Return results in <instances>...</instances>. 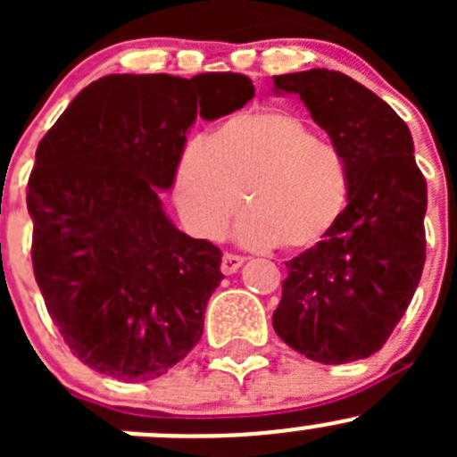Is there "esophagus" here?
<instances>
[{"instance_id":"obj_1","label":"esophagus","mask_w":457,"mask_h":457,"mask_svg":"<svg viewBox=\"0 0 457 457\" xmlns=\"http://www.w3.org/2000/svg\"><path fill=\"white\" fill-rule=\"evenodd\" d=\"M243 261H245L243 256L232 254V252H225L223 261H220V271H223V274H234V271H238V267L243 265Z\"/></svg>"}]
</instances>
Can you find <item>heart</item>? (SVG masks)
<instances>
[{
	"mask_svg": "<svg viewBox=\"0 0 457 457\" xmlns=\"http://www.w3.org/2000/svg\"><path fill=\"white\" fill-rule=\"evenodd\" d=\"M172 195L196 237H220L245 199L250 214L238 223L241 241L301 252L336 228L349 201V179L340 152L316 139L301 117L262 110L234 114L212 139L187 141Z\"/></svg>",
	"mask_w": 457,
	"mask_h": 457,
	"instance_id": "b5f03b06",
	"label": "heart"
}]
</instances>
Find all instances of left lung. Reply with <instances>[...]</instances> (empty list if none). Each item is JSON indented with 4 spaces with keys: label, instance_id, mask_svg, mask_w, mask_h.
Wrapping results in <instances>:
<instances>
[{
    "label": "left lung",
    "instance_id": "1",
    "mask_svg": "<svg viewBox=\"0 0 457 457\" xmlns=\"http://www.w3.org/2000/svg\"><path fill=\"white\" fill-rule=\"evenodd\" d=\"M298 95L347 168L349 203L329 237L287 261L276 334L322 365L376 353L407 312L427 258V181L407 123L343 72L274 77Z\"/></svg>",
    "mask_w": 457,
    "mask_h": 457
}]
</instances>
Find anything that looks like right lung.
I'll list each match as a JSON object with an SVG mask.
<instances>
[{"instance_id": "obj_1", "label": "right lung", "mask_w": 457, "mask_h": 457, "mask_svg": "<svg viewBox=\"0 0 457 457\" xmlns=\"http://www.w3.org/2000/svg\"><path fill=\"white\" fill-rule=\"evenodd\" d=\"M254 96L238 72L108 75L72 99L37 145L29 179L32 270L77 358L126 382L163 376L201 340L223 280L220 250L179 232L159 190L186 132Z\"/></svg>"}]
</instances>
